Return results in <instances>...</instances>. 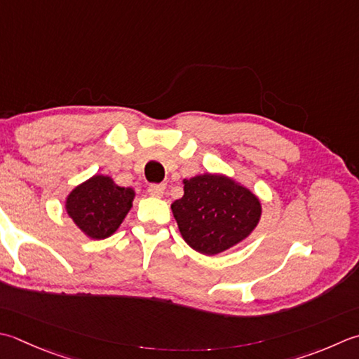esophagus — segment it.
I'll return each mask as SVG.
<instances>
[{"label":"esophagus","instance_id":"34e87169","mask_svg":"<svg viewBox=\"0 0 359 359\" xmlns=\"http://www.w3.org/2000/svg\"><path fill=\"white\" fill-rule=\"evenodd\" d=\"M165 184H158V185H151L149 188H147V193H149L151 196H154V198H161L165 193Z\"/></svg>","mask_w":359,"mask_h":359}]
</instances>
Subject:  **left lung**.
<instances>
[{"mask_svg":"<svg viewBox=\"0 0 359 359\" xmlns=\"http://www.w3.org/2000/svg\"><path fill=\"white\" fill-rule=\"evenodd\" d=\"M172 215L189 248L217 255L245 240L258 226L262 202L245 187L224 174H201L184 180V196Z\"/></svg>","mask_w":359,"mask_h":359,"instance_id":"1","label":"left lung"}]
</instances>
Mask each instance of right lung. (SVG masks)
Wrapping results in <instances>:
<instances>
[{"instance_id": "right-lung-1", "label": "right lung", "mask_w": 359, "mask_h": 359, "mask_svg": "<svg viewBox=\"0 0 359 359\" xmlns=\"http://www.w3.org/2000/svg\"><path fill=\"white\" fill-rule=\"evenodd\" d=\"M135 191L118 187L109 175L96 174L67 196L68 216L91 240H105L121 226Z\"/></svg>"}]
</instances>
